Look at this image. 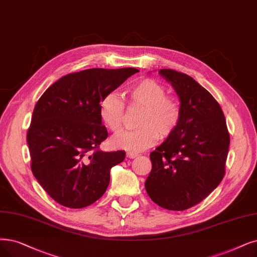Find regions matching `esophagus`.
<instances>
[{
  "label": "esophagus",
  "mask_w": 257,
  "mask_h": 257,
  "mask_svg": "<svg viewBox=\"0 0 257 257\" xmlns=\"http://www.w3.org/2000/svg\"><path fill=\"white\" fill-rule=\"evenodd\" d=\"M126 156H127L128 158H131V159H134V158H136V157L139 156V154H138V153H135V152H127V153H126Z\"/></svg>",
  "instance_id": "34e87169"
}]
</instances>
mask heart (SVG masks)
I'll return each mask as SVG.
<instances>
[{"label":"heart","instance_id":"obj_1","mask_svg":"<svg viewBox=\"0 0 257 257\" xmlns=\"http://www.w3.org/2000/svg\"><path fill=\"white\" fill-rule=\"evenodd\" d=\"M168 89L160 82L145 78L128 86L127 96L131 106H141L137 130L117 136V148L139 152L155 145L158 138L170 137L178 127L182 118V103L177 96L167 95ZM125 104L116 93H109L101 99L99 114L107 128L120 133L124 125Z\"/></svg>","mask_w":257,"mask_h":257}]
</instances>
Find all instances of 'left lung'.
I'll use <instances>...</instances> for the list:
<instances>
[{"label":"left lung","mask_w":257,"mask_h":257,"mask_svg":"<svg viewBox=\"0 0 257 257\" xmlns=\"http://www.w3.org/2000/svg\"><path fill=\"white\" fill-rule=\"evenodd\" d=\"M159 74L175 88L182 118L176 131L150 154L146 190L161 208L183 211L202 201L222 180L230 134L219 103L206 88L177 70L163 68Z\"/></svg>","instance_id":"1"}]
</instances>
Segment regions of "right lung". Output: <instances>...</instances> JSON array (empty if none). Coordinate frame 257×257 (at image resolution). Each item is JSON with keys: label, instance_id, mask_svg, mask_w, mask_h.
<instances>
[{"label": "right lung", "instance_id": "right-lung-1", "mask_svg": "<svg viewBox=\"0 0 257 257\" xmlns=\"http://www.w3.org/2000/svg\"><path fill=\"white\" fill-rule=\"evenodd\" d=\"M138 71L125 67L71 73L38 100L27 132L30 168L61 206L82 209L97 201L108 187L110 169L124 160V151L99 149L108 136L99 104Z\"/></svg>", "mask_w": 257, "mask_h": 257}]
</instances>
